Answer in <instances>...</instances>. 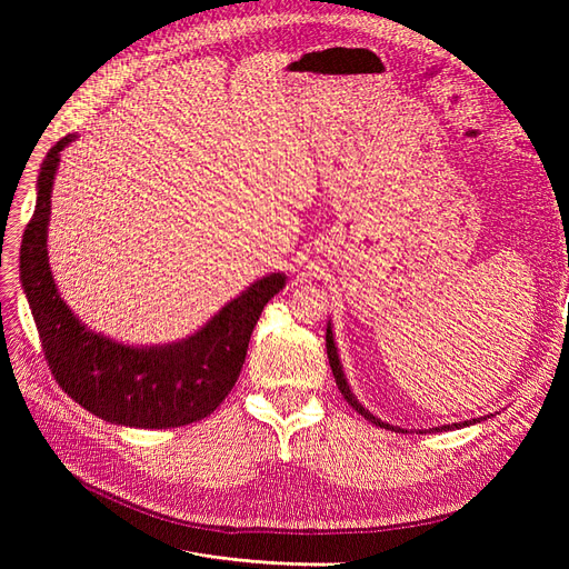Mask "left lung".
<instances>
[{
	"label": "left lung",
	"mask_w": 569,
	"mask_h": 569,
	"mask_svg": "<svg viewBox=\"0 0 569 569\" xmlns=\"http://www.w3.org/2000/svg\"><path fill=\"white\" fill-rule=\"evenodd\" d=\"M325 341H327V358H330V368H332V375H335V380H337V387H339V391H341V396L343 399H347L360 416L363 418H368L370 422H375V425H380V427H387V429H393V427H389V425H385L382 420H377L375 416H370V412L360 406L358 401H356V396L351 393V389H349V385H347V377H343V372H341V363H339V356H337V347H335V339H332V330L330 327H327V337H325ZM472 422V420H470ZM470 422H460V425H470ZM460 425H443V427H435V429H429V432H439V429H453V427H460Z\"/></svg>",
	"instance_id": "obj_1"
}]
</instances>
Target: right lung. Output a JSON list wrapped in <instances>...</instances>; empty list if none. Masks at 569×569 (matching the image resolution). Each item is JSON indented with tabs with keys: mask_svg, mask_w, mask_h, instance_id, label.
I'll return each mask as SVG.
<instances>
[{
	"mask_svg": "<svg viewBox=\"0 0 569 569\" xmlns=\"http://www.w3.org/2000/svg\"><path fill=\"white\" fill-rule=\"evenodd\" d=\"M73 140L76 134H66L49 149L21 244V280L49 370L76 403L107 422L168 429L211 416L242 372L253 327L284 287V274L253 282L194 337L173 347L132 349L90 332L61 301L47 258L51 184L61 151Z\"/></svg>",
	"mask_w": 569,
	"mask_h": 569,
	"instance_id": "add662e5",
	"label": "right lung"
}]
</instances>
